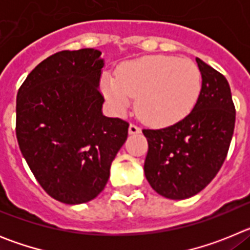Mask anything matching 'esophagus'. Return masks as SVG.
<instances>
[{
    "label": "esophagus",
    "instance_id": "34e87169",
    "mask_svg": "<svg viewBox=\"0 0 250 250\" xmlns=\"http://www.w3.org/2000/svg\"><path fill=\"white\" fill-rule=\"evenodd\" d=\"M129 132L130 134H140L141 129L138 126V125H135V124H130Z\"/></svg>",
    "mask_w": 250,
    "mask_h": 250
}]
</instances>
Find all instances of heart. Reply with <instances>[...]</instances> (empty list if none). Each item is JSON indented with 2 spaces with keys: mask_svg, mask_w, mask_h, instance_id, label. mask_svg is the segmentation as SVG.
Wrapping results in <instances>:
<instances>
[{
  "mask_svg": "<svg viewBox=\"0 0 250 250\" xmlns=\"http://www.w3.org/2000/svg\"><path fill=\"white\" fill-rule=\"evenodd\" d=\"M103 91L119 111L136 99V111L154 126L179 123L195 106L202 90V74L189 59L146 56L124 63L116 79L103 77Z\"/></svg>",
  "mask_w": 250,
  "mask_h": 250,
  "instance_id": "obj_1",
  "label": "heart"
}]
</instances>
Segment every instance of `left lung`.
Wrapping results in <instances>:
<instances>
[{
  "label": "left lung",
  "instance_id": "1",
  "mask_svg": "<svg viewBox=\"0 0 250 250\" xmlns=\"http://www.w3.org/2000/svg\"><path fill=\"white\" fill-rule=\"evenodd\" d=\"M202 90L183 120L159 130L144 129L147 140L144 171L151 188L169 199H187L215 178L228 154L235 106L228 81L196 57Z\"/></svg>",
  "mask_w": 250,
  "mask_h": 250
}]
</instances>
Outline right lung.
I'll return each instance as SVG.
<instances>
[{
  "label": "right lung",
  "instance_id": "add662e5",
  "mask_svg": "<svg viewBox=\"0 0 250 250\" xmlns=\"http://www.w3.org/2000/svg\"><path fill=\"white\" fill-rule=\"evenodd\" d=\"M100 56L94 48L56 52L17 92L20 150L43 190L66 204L90 202L103 191L127 138V121L101 112Z\"/></svg>",
  "mask_w": 250,
  "mask_h": 250
}]
</instances>
